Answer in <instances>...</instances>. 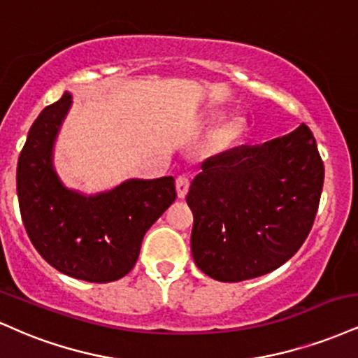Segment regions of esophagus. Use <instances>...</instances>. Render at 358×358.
I'll return each mask as SVG.
<instances>
[{
	"label": "esophagus",
	"instance_id": "1",
	"mask_svg": "<svg viewBox=\"0 0 358 358\" xmlns=\"http://www.w3.org/2000/svg\"><path fill=\"white\" fill-rule=\"evenodd\" d=\"M175 187H176V195H178V198H185L188 193V188H190V180H188L187 176H178V178H176Z\"/></svg>",
	"mask_w": 358,
	"mask_h": 358
}]
</instances>
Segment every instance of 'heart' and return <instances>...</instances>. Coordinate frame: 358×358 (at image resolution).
<instances>
[{
	"mask_svg": "<svg viewBox=\"0 0 358 358\" xmlns=\"http://www.w3.org/2000/svg\"><path fill=\"white\" fill-rule=\"evenodd\" d=\"M238 131H240V123H236V122L228 123L220 130V140H223V141L231 140V138L238 135Z\"/></svg>",
	"mask_w": 358,
	"mask_h": 358,
	"instance_id": "1",
	"label": "heart"
}]
</instances>
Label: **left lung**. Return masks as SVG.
Wrapping results in <instances>:
<instances>
[{"label":"left lung","instance_id":"obj_1","mask_svg":"<svg viewBox=\"0 0 358 358\" xmlns=\"http://www.w3.org/2000/svg\"><path fill=\"white\" fill-rule=\"evenodd\" d=\"M322 187L324 163L303 123L205 160L187 195L196 266L218 282L273 272L308 236Z\"/></svg>","mask_w":358,"mask_h":358}]
</instances>
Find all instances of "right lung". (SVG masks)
<instances>
[{"instance_id":"obj_1","label":"right lung","mask_w":358,"mask_h":358,"mask_svg":"<svg viewBox=\"0 0 358 358\" xmlns=\"http://www.w3.org/2000/svg\"><path fill=\"white\" fill-rule=\"evenodd\" d=\"M73 94L46 106L29 128L16 170L20 212L29 240L51 266L93 283L122 278L135 266L146 231L175 201V178L124 180L86 195L55 168V143Z\"/></svg>"}]
</instances>
